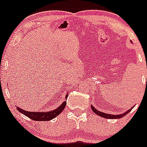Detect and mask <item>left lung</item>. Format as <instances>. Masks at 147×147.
Segmentation results:
<instances>
[{"mask_svg": "<svg viewBox=\"0 0 147 147\" xmlns=\"http://www.w3.org/2000/svg\"><path fill=\"white\" fill-rule=\"evenodd\" d=\"M133 107H134V106H133ZM133 107H131V108L129 109L128 110H127V111H126V112H124V113L118 114V115H113V114H108V113H103V112H101V111H99V110H98L97 109L95 108L93 105H91V109H92V110H93V112L95 113L96 114V115H99V116H101V117L105 118V119H121V118L124 117V115H127V114L128 113L129 111H131V110L133 108Z\"/></svg>", "mask_w": 147, "mask_h": 147, "instance_id": "8db88e82", "label": "left lung"}]
</instances>
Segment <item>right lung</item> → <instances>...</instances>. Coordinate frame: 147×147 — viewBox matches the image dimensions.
Returning a JSON list of instances; mask_svg holds the SVG:
<instances>
[{"instance_id": "obj_1", "label": "right lung", "mask_w": 147, "mask_h": 147, "mask_svg": "<svg viewBox=\"0 0 147 147\" xmlns=\"http://www.w3.org/2000/svg\"><path fill=\"white\" fill-rule=\"evenodd\" d=\"M67 96L68 95L67 93L65 98V101L62 102L57 108L54 110H51V111H49V112H30V111L24 110L23 109H21L18 107H17V110L20 113H23V115H25L26 116L32 119V120L37 121H50L51 119H54L55 117H57L58 115H59L62 113V110H64V108L65 107L66 103H67L66 100H67Z\"/></svg>"}]
</instances>
